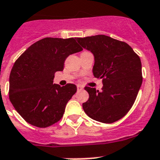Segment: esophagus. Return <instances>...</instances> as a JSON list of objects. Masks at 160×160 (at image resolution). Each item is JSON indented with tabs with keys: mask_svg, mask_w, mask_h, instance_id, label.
Listing matches in <instances>:
<instances>
[{
	"mask_svg": "<svg viewBox=\"0 0 160 160\" xmlns=\"http://www.w3.org/2000/svg\"><path fill=\"white\" fill-rule=\"evenodd\" d=\"M78 92H80V91H82V89H83V87L82 86V85H78Z\"/></svg>",
	"mask_w": 160,
	"mask_h": 160,
	"instance_id": "34e87169",
	"label": "esophagus"
}]
</instances>
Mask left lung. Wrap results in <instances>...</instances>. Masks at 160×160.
Here are the masks:
<instances>
[{
	"label": "left lung",
	"instance_id": "8db88e82",
	"mask_svg": "<svg viewBox=\"0 0 160 160\" xmlns=\"http://www.w3.org/2000/svg\"><path fill=\"white\" fill-rule=\"evenodd\" d=\"M77 40L93 53V75L103 83L101 92L85 87L89 99L82 104L84 112L102 123L119 121L131 110L142 84L140 57L126 42L103 34Z\"/></svg>",
	"mask_w": 160,
	"mask_h": 160
}]
</instances>
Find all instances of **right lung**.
<instances>
[{
  "instance_id": "1",
  "label": "right lung",
  "mask_w": 160,
  "mask_h": 160,
  "mask_svg": "<svg viewBox=\"0 0 160 160\" xmlns=\"http://www.w3.org/2000/svg\"><path fill=\"white\" fill-rule=\"evenodd\" d=\"M82 50L74 38L47 37L17 58L10 74L9 98L26 122L46 128L61 120L77 87L53 84L54 73L63 70L68 56Z\"/></svg>"
}]
</instances>
